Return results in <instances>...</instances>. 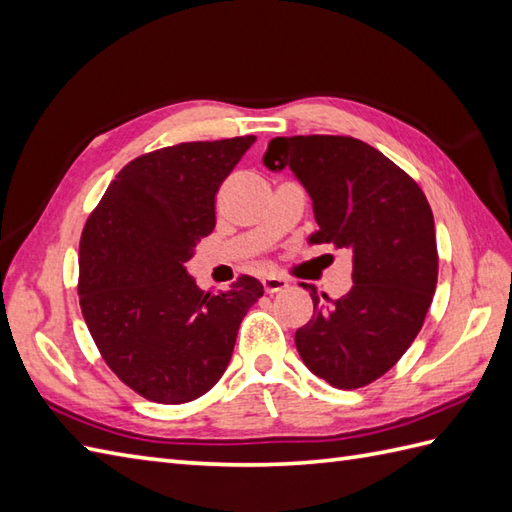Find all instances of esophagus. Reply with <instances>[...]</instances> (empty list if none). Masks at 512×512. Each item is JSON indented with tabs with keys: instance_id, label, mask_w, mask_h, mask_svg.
Instances as JSON below:
<instances>
[{
	"instance_id": "obj_1",
	"label": "esophagus",
	"mask_w": 512,
	"mask_h": 512,
	"mask_svg": "<svg viewBox=\"0 0 512 512\" xmlns=\"http://www.w3.org/2000/svg\"><path fill=\"white\" fill-rule=\"evenodd\" d=\"M261 283H264L266 292H270V294L281 292V290H285V288H288V285H290L288 279H283V277H279V275H268V277L261 279Z\"/></svg>"
}]
</instances>
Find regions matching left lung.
Here are the masks:
<instances>
[{"instance_id": "8db88e82", "label": "left lung", "mask_w": 512, "mask_h": 512, "mask_svg": "<svg viewBox=\"0 0 512 512\" xmlns=\"http://www.w3.org/2000/svg\"><path fill=\"white\" fill-rule=\"evenodd\" d=\"M264 163L290 168L312 196L318 231L310 244L349 248L353 288L342 299L314 301L296 329L305 366L334 388L373 384L399 362L430 310L438 251L434 216L410 174L360 139L296 135L270 141Z\"/></svg>"}]
</instances>
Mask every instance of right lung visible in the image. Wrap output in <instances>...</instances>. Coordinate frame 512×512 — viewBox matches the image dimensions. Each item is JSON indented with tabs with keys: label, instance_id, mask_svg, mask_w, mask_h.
Listing matches in <instances>:
<instances>
[{
	"label": "right lung",
	"instance_id": "add662e5",
	"mask_svg": "<svg viewBox=\"0 0 512 512\" xmlns=\"http://www.w3.org/2000/svg\"><path fill=\"white\" fill-rule=\"evenodd\" d=\"M255 135L187 141L126 163L80 235V310L104 362L154 403L192 401L227 371L237 329L264 296L240 275L205 292L185 272L216 227V194Z\"/></svg>",
	"mask_w": 512,
	"mask_h": 512
}]
</instances>
